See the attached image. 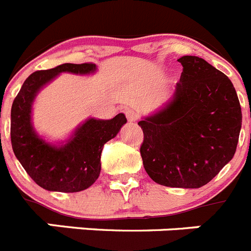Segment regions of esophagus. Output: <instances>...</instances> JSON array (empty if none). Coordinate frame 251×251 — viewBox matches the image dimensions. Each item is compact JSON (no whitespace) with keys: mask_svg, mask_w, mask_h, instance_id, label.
Here are the masks:
<instances>
[{"mask_svg":"<svg viewBox=\"0 0 251 251\" xmlns=\"http://www.w3.org/2000/svg\"><path fill=\"white\" fill-rule=\"evenodd\" d=\"M126 117H127L128 122H130V123H133V122H137V119H138V114H137L134 110H126Z\"/></svg>","mask_w":251,"mask_h":251,"instance_id":"34e87169","label":"esophagus"}]
</instances>
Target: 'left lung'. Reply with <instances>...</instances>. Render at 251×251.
I'll return each mask as SVG.
<instances>
[{"label": "left lung", "instance_id": "obj_1", "mask_svg": "<svg viewBox=\"0 0 251 251\" xmlns=\"http://www.w3.org/2000/svg\"><path fill=\"white\" fill-rule=\"evenodd\" d=\"M174 94L138 122L141 156L148 176L162 186L199 188L232 159L241 129V106L231 80L199 56H182Z\"/></svg>", "mask_w": 251, "mask_h": 251}]
</instances>
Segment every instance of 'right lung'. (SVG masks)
I'll use <instances>...</instances> for the list:
<instances>
[{
	"label": "right lung",
	"mask_w": 251,
	"mask_h": 251,
	"mask_svg": "<svg viewBox=\"0 0 251 251\" xmlns=\"http://www.w3.org/2000/svg\"><path fill=\"white\" fill-rule=\"evenodd\" d=\"M95 64H61L50 70L35 72L22 84L11 108V143L16 158L40 187L48 191L79 192L90 187L100 175L103 146L127 123L123 113L114 118H88L68 139L51 143L32 124V105L44 86L61 73L89 75Z\"/></svg>",
	"instance_id": "obj_1"
}]
</instances>
